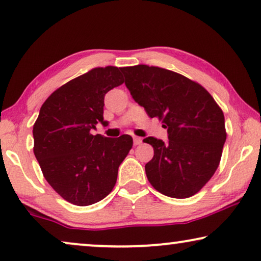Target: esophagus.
<instances>
[{
	"label": "esophagus",
	"instance_id": "obj_1",
	"mask_svg": "<svg viewBox=\"0 0 261 261\" xmlns=\"http://www.w3.org/2000/svg\"><path fill=\"white\" fill-rule=\"evenodd\" d=\"M142 138L141 137H134V144L135 145H139V144H142Z\"/></svg>",
	"mask_w": 261,
	"mask_h": 261
}]
</instances>
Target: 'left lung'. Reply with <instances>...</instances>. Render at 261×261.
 Instances as JSON below:
<instances>
[{"instance_id":"1","label":"left lung","mask_w":261,"mask_h":261,"mask_svg":"<svg viewBox=\"0 0 261 261\" xmlns=\"http://www.w3.org/2000/svg\"><path fill=\"white\" fill-rule=\"evenodd\" d=\"M125 85L149 117L162 119L168 141L146 137L153 157L149 182L163 195H195L214 175L226 142L225 117L205 89L185 75L155 66L122 67Z\"/></svg>"}]
</instances>
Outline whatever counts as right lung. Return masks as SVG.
Masks as SVG:
<instances>
[{
	"label": "right lung",
	"instance_id": "1",
	"mask_svg": "<svg viewBox=\"0 0 261 261\" xmlns=\"http://www.w3.org/2000/svg\"><path fill=\"white\" fill-rule=\"evenodd\" d=\"M124 83L120 68L97 67L49 95L33 126L34 155L46 181L62 199L90 205L112 192L132 137L93 136L104 120V97Z\"/></svg>",
	"mask_w": 261,
	"mask_h": 261
}]
</instances>
